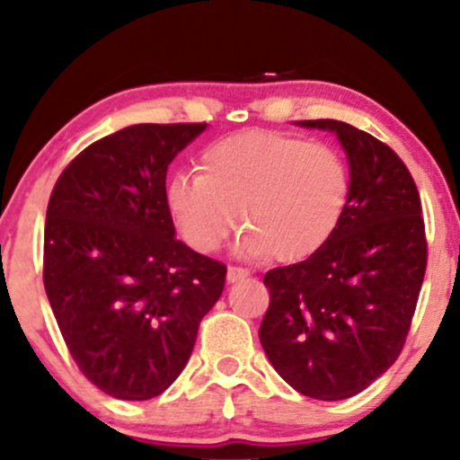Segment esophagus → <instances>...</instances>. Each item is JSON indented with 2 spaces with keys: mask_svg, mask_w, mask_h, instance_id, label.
Returning a JSON list of instances; mask_svg holds the SVG:
<instances>
[{
  "mask_svg": "<svg viewBox=\"0 0 460 460\" xmlns=\"http://www.w3.org/2000/svg\"><path fill=\"white\" fill-rule=\"evenodd\" d=\"M246 268H240V266H229V270H226V281L229 283H235V281H242V279L248 277Z\"/></svg>",
  "mask_w": 460,
  "mask_h": 460,
  "instance_id": "1",
  "label": "esophagus"
}]
</instances>
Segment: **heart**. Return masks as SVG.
<instances>
[{
  "mask_svg": "<svg viewBox=\"0 0 460 460\" xmlns=\"http://www.w3.org/2000/svg\"><path fill=\"white\" fill-rule=\"evenodd\" d=\"M350 194L340 151L279 131H244L209 145L199 172H177L166 205L199 252L220 251L237 226L248 257L300 261L335 234Z\"/></svg>",
  "mask_w": 460,
  "mask_h": 460,
  "instance_id": "obj_1",
  "label": "heart"
}]
</instances>
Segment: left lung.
Masks as SVG:
<instances>
[{
  "mask_svg": "<svg viewBox=\"0 0 460 460\" xmlns=\"http://www.w3.org/2000/svg\"><path fill=\"white\" fill-rule=\"evenodd\" d=\"M350 164V194L320 251L263 277L270 305L260 341L279 374L315 400H344L394 366L411 331L429 261L421 200L398 153L332 119Z\"/></svg>",
  "mask_w": 460,
  "mask_h": 460,
  "instance_id": "1",
  "label": "left lung"
}]
</instances>
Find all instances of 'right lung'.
Returning a JSON list of instances; mask_svg holds the SVG:
<instances>
[{
    "mask_svg": "<svg viewBox=\"0 0 460 460\" xmlns=\"http://www.w3.org/2000/svg\"><path fill=\"white\" fill-rule=\"evenodd\" d=\"M205 123H140L93 142L47 205L43 283L79 372L119 400H151L192 355L225 288L223 261L175 237L168 164Z\"/></svg>",
    "mask_w": 460,
    "mask_h": 460,
    "instance_id": "1",
    "label": "right lung"
}]
</instances>
